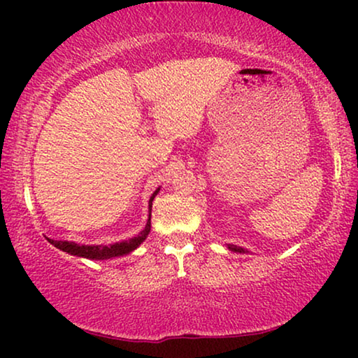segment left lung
Segmentation results:
<instances>
[{
  "label": "left lung",
  "instance_id": "8db88e82",
  "mask_svg": "<svg viewBox=\"0 0 358 358\" xmlns=\"http://www.w3.org/2000/svg\"><path fill=\"white\" fill-rule=\"evenodd\" d=\"M159 189L155 190V194L150 197V217H148V222L145 224V229L143 231H140L138 236L129 239V241H122V243H115V244H110V246H104V244H97V246H87V244H76L73 241H50L53 246L57 249H60L63 252H68L71 254V256H76V257H85V259H97V261H101V259H110V257H117V256H124V254H129L131 251H135L136 248L140 246L141 243L145 241L146 236H148L150 229H151V207H153V200L156 195H158Z\"/></svg>",
  "mask_w": 358,
  "mask_h": 358
}]
</instances>
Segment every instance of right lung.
Instances as JSON below:
<instances>
[{"label": "right lung", "instance_id": "1", "mask_svg": "<svg viewBox=\"0 0 358 358\" xmlns=\"http://www.w3.org/2000/svg\"><path fill=\"white\" fill-rule=\"evenodd\" d=\"M229 251H233V252H246L243 248H236V246H229Z\"/></svg>", "mask_w": 358, "mask_h": 358}]
</instances>
